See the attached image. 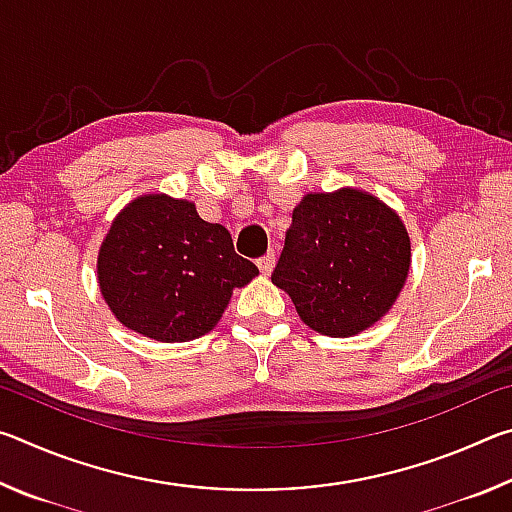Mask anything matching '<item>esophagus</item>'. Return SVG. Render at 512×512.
<instances>
[{
    "label": "esophagus",
    "mask_w": 512,
    "mask_h": 512,
    "mask_svg": "<svg viewBox=\"0 0 512 512\" xmlns=\"http://www.w3.org/2000/svg\"><path fill=\"white\" fill-rule=\"evenodd\" d=\"M275 253H266L264 257H259L257 259V266H259V271H262V275H271V271L275 268Z\"/></svg>",
    "instance_id": "obj_1"
}]
</instances>
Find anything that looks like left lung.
Masks as SVG:
<instances>
[{
    "mask_svg": "<svg viewBox=\"0 0 512 512\" xmlns=\"http://www.w3.org/2000/svg\"><path fill=\"white\" fill-rule=\"evenodd\" d=\"M411 266V239L377 196L343 187L296 205L271 280L289 293L302 323L348 339L388 314Z\"/></svg>",
    "mask_w": 512,
    "mask_h": 512,
    "instance_id": "left-lung-1",
    "label": "left lung"
}]
</instances>
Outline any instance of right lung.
Listing matches in <instances>:
<instances>
[{"instance_id": "right-lung-1", "label": "right lung", "mask_w": 512, "mask_h": 512, "mask_svg": "<svg viewBox=\"0 0 512 512\" xmlns=\"http://www.w3.org/2000/svg\"><path fill=\"white\" fill-rule=\"evenodd\" d=\"M259 275L230 232L196 205L144 194L121 210L97 259L101 296L121 325L162 343L194 341L214 329L239 289Z\"/></svg>"}]
</instances>
